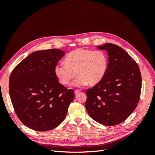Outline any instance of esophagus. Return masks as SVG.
Segmentation results:
<instances>
[{"label":"esophagus","instance_id":"1","mask_svg":"<svg viewBox=\"0 0 155 155\" xmlns=\"http://www.w3.org/2000/svg\"><path fill=\"white\" fill-rule=\"evenodd\" d=\"M74 92H75V94H78V93L80 92V91H79V90H78V89H76V90L74 91Z\"/></svg>","mask_w":155,"mask_h":155}]
</instances>
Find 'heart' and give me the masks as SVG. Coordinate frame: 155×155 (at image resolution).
<instances>
[{
    "label": "heart",
    "mask_w": 155,
    "mask_h": 155,
    "mask_svg": "<svg viewBox=\"0 0 155 155\" xmlns=\"http://www.w3.org/2000/svg\"><path fill=\"white\" fill-rule=\"evenodd\" d=\"M65 63L55 64L54 73L63 85H67L78 75L72 86L82 87L94 85L105 77L108 68L107 55L101 50L77 48L65 57Z\"/></svg>",
    "instance_id": "1"
}]
</instances>
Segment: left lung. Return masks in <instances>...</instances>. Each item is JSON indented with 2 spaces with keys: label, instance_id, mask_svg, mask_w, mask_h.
Here are the masks:
<instances>
[{
  "label": "left lung",
  "instance_id": "8db88e82",
  "mask_svg": "<svg viewBox=\"0 0 155 155\" xmlns=\"http://www.w3.org/2000/svg\"><path fill=\"white\" fill-rule=\"evenodd\" d=\"M109 55L107 71L97 84L86 91V109L91 118L107 126L123 122L137 108L142 88L138 64L126 51L112 43L98 46Z\"/></svg>",
  "mask_w": 155,
  "mask_h": 155
}]
</instances>
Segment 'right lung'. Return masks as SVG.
Instances as JSON below:
<instances>
[{"label": "right lung", "instance_id": "add662e5", "mask_svg": "<svg viewBox=\"0 0 155 155\" xmlns=\"http://www.w3.org/2000/svg\"><path fill=\"white\" fill-rule=\"evenodd\" d=\"M65 54L59 49L37 51L14 68L9 80L14 110L34 130L54 129L64 120L74 91L58 81L55 64Z\"/></svg>", "mask_w": 155, "mask_h": 155}]
</instances>
